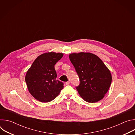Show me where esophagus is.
<instances>
[{
    "instance_id": "obj_1",
    "label": "esophagus",
    "mask_w": 135,
    "mask_h": 135,
    "mask_svg": "<svg viewBox=\"0 0 135 135\" xmlns=\"http://www.w3.org/2000/svg\"><path fill=\"white\" fill-rule=\"evenodd\" d=\"M65 84H66V85H69V84H70V82H69V81L66 82L65 83Z\"/></svg>"
}]
</instances>
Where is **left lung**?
<instances>
[{
    "label": "left lung",
    "mask_w": 135,
    "mask_h": 135,
    "mask_svg": "<svg viewBox=\"0 0 135 135\" xmlns=\"http://www.w3.org/2000/svg\"><path fill=\"white\" fill-rule=\"evenodd\" d=\"M69 57L80 78V84L76 87L80 95L90 103L101 100L111 84L109 69L98 56L90 52L71 53Z\"/></svg>",
    "instance_id": "left-lung-1"
}]
</instances>
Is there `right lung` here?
Instances as JSON below:
<instances>
[{"mask_svg": "<svg viewBox=\"0 0 135 135\" xmlns=\"http://www.w3.org/2000/svg\"><path fill=\"white\" fill-rule=\"evenodd\" d=\"M62 53L46 52L38 56L27 71L25 80L29 92L36 100L48 103L54 99L64 88V83L56 80L55 64Z\"/></svg>", "mask_w": 135, "mask_h": 135, "instance_id": "obj_1", "label": "right lung"}]
</instances>
